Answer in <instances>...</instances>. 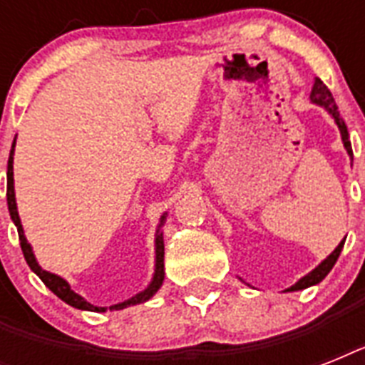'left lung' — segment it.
Segmentation results:
<instances>
[{
  "label": "left lung",
  "mask_w": 365,
  "mask_h": 365,
  "mask_svg": "<svg viewBox=\"0 0 365 365\" xmlns=\"http://www.w3.org/2000/svg\"><path fill=\"white\" fill-rule=\"evenodd\" d=\"M311 102L312 104L320 106V108H324V110L328 111L329 115H331V119L335 121V125H337V128H339L341 132V140H343V145H345L346 153H349V157L352 159V148H351V140H349V130H346V125L345 121L341 119L339 115V110H337V106H335V100L334 96H331V93H329V88L324 85L320 79H314V85H312V91H311ZM346 239V237H345ZM345 239L341 240L339 246L331 252V254L326 257V259L320 263L318 267H314L309 274H305L303 278H299L297 282L294 284V286H289L286 292H297V289H305V288H311V286H317L318 282H322L324 278L328 277V272L334 269L335 261H337V257H339L341 250H343V244H345Z\"/></svg>",
  "instance_id": "left-lung-1"
}]
</instances>
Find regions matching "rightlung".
I'll use <instances>...</instances> for the list:
<instances>
[{
    "label": "right lung",
    "instance_id": "1",
    "mask_svg": "<svg viewBox=\"0 0 365 365\" xmlns=\"http://www.w3.org/2000/svg\"><path fill=\"white\" fill-rule=\"evenodd\" d=\"M14 143H16V136L13 140V148H11V155H9V163H7V206H9V214H11V220L16 225V231H19V240H20V248H22V254H24L26 263L30 265V269L36 272L37 277L41 278L43 284L47 286L51 292H53L56 297L68 303V305L76 307L79 311H93V312H106L108 307H94L91 305L85 297H81L79 294H76L71 286L66 282L64 278L54 274V272H48L45 269H41V265L37 263L36 255H34V250H31V244L26 240L24 229H22V223H20L19 216V208H16V199H14V178H13V159H14ZM166 216L168 214H163L159 220V225H157V233H155V271L151 282L148 284V288L142 289L140 294L132 295L130 299L123 301V303H117V305H111L110 311H121V309H126V307L132 305H140V303H145L153 297L159 288L163 286V280H165V239H163V231L160 227L165 225Z\"/></svg>",
    "mask_w": 365,
    "mask_h": 365
}]
</instances>
